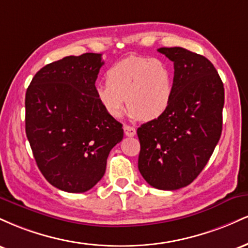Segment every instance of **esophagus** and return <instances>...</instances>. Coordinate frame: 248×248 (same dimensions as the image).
<instances>
[{"label":"esophagus","instance_id":"34e87169","mask_svg":"<svg viewBox=\"0 0 248 248\" xmlns=\"http://www.w3.org/2000/svg\"><path fill=\"white\" fill-rule=\"evenodd\" d=\"M124 135L126 136H129V138H132L136 134V129L132 126H128V124H124Z\"/></svg>","mask_w":248,"mask_h":248}]
</instances>
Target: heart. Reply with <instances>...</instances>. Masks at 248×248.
<instances>
[{"label": "heart", "instance_id": "b5f03b06", "mask_svg": "<svg viewBox=\"0 0 248 248\" xmlns=\"http://www.w3.org/2000/svg\"><path fill=\"white\" fill-rule=\"evenodd\" d=\"M173 95L171 65L163 58L132 56L115 62L106 72V84L95 87V98L112 118L124 106L141 120H156L167 112Z\"/></svg>", "mask_w": 248, "mask_h": 248}]
</instances>
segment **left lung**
I'll return each mask as SVG.
<instances>
[{
  "label": "left lung",
  "mask_w": 248,
  "mask_h": 248,
  "mask_svg": "<svg viewBox=\"0 0 248 248\" xmlns=\"http://www.w3.org/2000/svg\"><path fill=\"white\" fill-rule=\"evenodd\" d=\"M173 62V95L161 118L138 128L139 170L150 186H189L209 162L223 128L224 85L209 59L183 47H161Z\"/></svg>",
  "instance_id": "8db88e82"
}]
</instances>
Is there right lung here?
I'll return each instance as SVG.
<instances>
[{"label": "right lung", "instance_id": "1", "mask_svg": "<svg viewBox=\"0 0 248 248\" xmlns=\"http://www.w3.org/2000/svg\"><path fill=\"white\" fill-rule=\"evenodd\" d=\"M101 53L69 56L45 65L25 94V133L46 181L66 192L92 189L106 171L122 124L102 109L95 80Z\"/></svg>", "mask_w": 248, "mask_h": 248}]
</instances>
